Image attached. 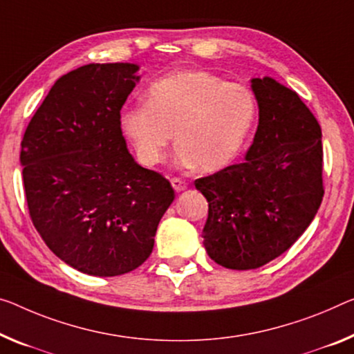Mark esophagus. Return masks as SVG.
<instances>
[{
  "mask_svg": "<svg viewBox=\"0 0 354 354\" xmlns=\"http://www.w3.org/2000/svg\"><path fill=\"white\" fill-rule=\"evenodd\" d=\"M171 185H172V188L176 189L177 193H180V192H185V189L188 188V183L185 182V180H182V178H177V177H174V178H171Z\"/></svg>",
  "mask_w": 354,
  "mask_h": 354,
  "instance_id": "esophagus-1",
  "label": "esophagus"
}]
</instances>
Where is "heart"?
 <instances>
[{
  "label": "heart",
  "instance_id": "heart-1",
  "mask_svg": "<svg viewBox=\"0 0 354 354\" xmlns=\"http://www.w3.org/2000/svg\"><path fill=\"white\" fill-rule=\"evenodd\" d=\"M145 97L124 109L120 128L147 166L165 161L176 134L180 165L218 172L241 153L258 117L257 96L247 85L203 69L167 74Z\"/></svg>",
  "mask_w": 354,
  "mask_h": 354
}]
</instances>
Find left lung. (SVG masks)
Listing matches in <instances>:
<instances>
[{"label":"left lung","mask_w":354,"mask_h":354,"mask_svg":"<svg viewBox=\"0 0 354 354\" xmlns=\"http://www.w3.org/2000/svg\"><path fill=\"white\" fill-rule=\"evenodd\" d=\"M259 123L245 161L198 178L209 203L204 247L226 269H258L285 253L323 201L322 128L301 97L252 79Z\"/></svg>","instance_id":"left-lung-1"}]
</instances>
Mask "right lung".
Segmentation results:
<instances>
[{"label": "right lung", "mask_w": 354, "mask_h": 354, "mask_svg": "<svg viewBox=\"0 0 354 354\" xmlns=\"http://www.w3.org/2000/svg\"><path fill=\"white\" fill-rule=\"evenodd\" d=\"M134 63H90L59 77L24 134L20 165L32 225L84 274L115 277L150 257L174 189L127 149L120 111Z\"/></svg>", "instance_id": "1"}]
</instances>
